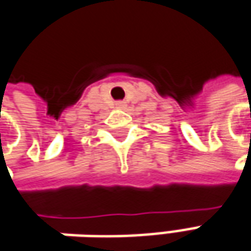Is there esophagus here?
Listing matches in <instances>:
<instances>
[{"mask_svg": "<svg viewBox=\"0 0 251 251\" xmlns=\"http://www.w3.org/2000/svg\"><path fill=\"white\" fill-rule=\"evenodd\" d=\"M115 108L125 109L126 108V102H125V101H117V102H115Z\"/></svg>", "mask_w": 251, "mask_h": 251, "instance_id": "1", "label": "esophagus"}]
</instances>
